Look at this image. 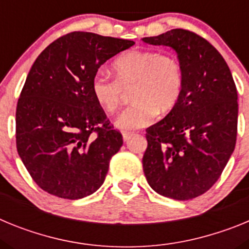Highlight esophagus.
<instances>
[{
	"mask_svg": "<svg viewBox=\"0 0 249 249\" xmlns=\"http://www.w3.org/2000/svg\"><path fill=\"white\" fill-rule=\"evenodd\" d=\"M122 136H123V141L127 142V141L133 136V133H132V132H122Z\"/></svg>",
	"mask_w": 249,
	"mask_h": 249,
	"instance_id": "1",
	"label": "esophagus"
}]
</instances>
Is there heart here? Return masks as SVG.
Segmentation results:
<instances>
[{
  "label": "heart",
  "instance_id": "1",
  "mask_svg": "<svg viewBox=\"0 0 249 249\" xmlns=\"http://www.w3.org/2000/svg\"><path fill=\"white\" fill-rule=\"evenodd\" d=\"M112 70L116 78L94 76L91 92L100 107L114 112L126 91L132 89L135 102L117 117L114 123L118 128L128 131L147 126L157 112L167 113L181 98L184 72L175 56L153 50H132L114 59Z\"/></svg>",
  "mask_w": 249,
  "mask_h": 249
}]
</instances>
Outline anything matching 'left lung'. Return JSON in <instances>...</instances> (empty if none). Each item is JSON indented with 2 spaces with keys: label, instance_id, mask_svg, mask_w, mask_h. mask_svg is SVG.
<instances>
[{
  "label": "left lung",
  "instance_id": "obj_1",
  "mask_svg": "<svg viewBox=\"0 0 249 249\" xmlns=\"http://www.w3.org/2000/svg\"><path fill=\"white\" fill-rule=\"evenodd\" d=\"M142 41L172 47L184 72L177 105L146 129L144 176L158 195L177 201L196 198L217 182L234 151L236 85L221 53L195 32L176 28Z\"/></svg>",
  "mask_w": 249,
  "mask_h": 249
}]
</instances>
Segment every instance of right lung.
Segmentation results:
<instances>
[{
  "label": "right lung",
  "mask_w": 249,
  "mask_h": 249,
  "mask_svg": "<svg viewBox=\"0 0 249 249\" xmlns=\"http://www.w3.org/2000/svg\"><path fill=\"white\" fill-rule=\"evenodd\" d=\"M133 41L92 32L59 37L36 58L16 108V146L32 179L50 195L80 199L102 186L123 144L94 101L91 83Z\"/></svg>",
  "instance_id": "obj_1"
}]
</instances>
